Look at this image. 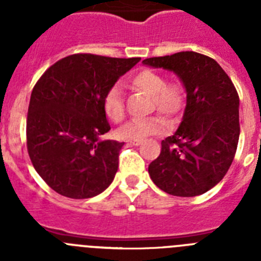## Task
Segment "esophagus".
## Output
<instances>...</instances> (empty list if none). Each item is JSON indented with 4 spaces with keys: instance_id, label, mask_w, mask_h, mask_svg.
<instances>
[{
    "instance_id": "esophagus-1",
    "label": "esophagus",
    "mask_w": 261,
    "mask_h": 261,
    "mask_svg": "<svg viewBox=\"0 0 261 261\" xmlns=\"http://www.w3.org/2000/svg\"><path fill=\"white\" fill-rule=\"evenodd\" d=\"M128 144L135 145V146H138V145L141 144V140H132V141H128Z\"/></svg>"
}]
</instances>
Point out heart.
I'll return each instance as SVG.
<instances>
[{
	"instance_id": "b5f03b06",
	"label": "heart",
	"mask_w": 261,
	"mask_h": 261,
	"mask_svg": "<svg viewBox=\"0 0 261 261\" xmlns=\"http://www.w3.org/2000/svg\"><path fill=\"white\" fill-rule=\"evenodd\" d=\"M126 84L132 90L150 96L149 111H156L166 119H175L183 111L186 105V89L181 81H166L165 74L161 71L153 69H140L128 78ZM102 107L105 115L111 121L120 123L124 120V100L116 86L107 90V93L103 96ZM163 126L165 121L159 116H150L144 120H130L117 129L116 136L117 138L125 141L142 140L147 136L161 133Z\"/></svg>"
}]
</instances>
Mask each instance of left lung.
Returning <instances> with one entry per match:
<instances>
[{"mask_svg":"<svg viewBox=\"0 0 261 261\" xmlns=\"http://www.w3.org/2000/svg\"><path fill=\"white\" fill-rule=\"evenodd\" d=\"M142 62L172 70L187 90L183 121L162 141L149 175L168 195H202L222 180L237 151L241 132L237 89L218 62L201 53L187 50Z\"/></svg>","mask_w":261,"mask_h":261,"instance_id":"left-lung-1","label":"left lung"}]
</instances>
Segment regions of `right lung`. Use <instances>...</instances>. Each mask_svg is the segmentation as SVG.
Returning <instances> with one entry per match:
<instances>
[{"instance_id": "add662e5", "label": "right lung", "mask_w": 261, "mask_h": 261, "mask_svg": "<svg viewBox=\"0 0 261 261\" xmlns=\"http://www.w3.org/2000/svg\"><path fill=\"white\" fill-rule=\"evenodd\" d=\"M140 60L75 53L39 78L27 114V151L53 191L89 199L112 183L124 142L99 140L111 129L103 96Z\"/></svg>"}]
</instances>
